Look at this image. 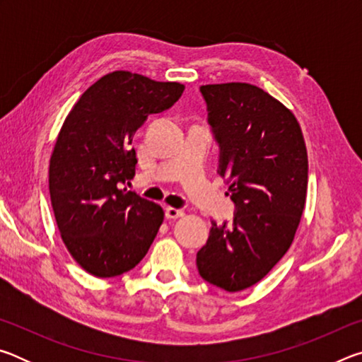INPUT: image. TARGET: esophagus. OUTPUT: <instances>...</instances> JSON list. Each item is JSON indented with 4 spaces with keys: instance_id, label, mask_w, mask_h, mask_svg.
Listing matches in <instances>:
<instances>
[{
    "instance_id": "esophagus-1",
    "label": "esophagus",
    "mask_w": 362,
    "mask_h": 362,
    "mask_svg": "<svg viewBox=\"0 0 362 362\" xmlns=\"http://www.w3.org/2000/svg\"><path fill=\"white\" fill-rule=\"evenodd\" d=\"M166 217L168 218H180L183 217V211L182 209H175V207H166Z\"/></svg>"
}]
</instances>
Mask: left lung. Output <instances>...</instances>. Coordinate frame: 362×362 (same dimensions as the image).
<instances>
[{"label":"left lung","mask_w":362,"mask_h":362,"mask_svg":"<svg viewBox=\"0 0 362 362\" xmlns=\"http://www.w3.org/2000/svg\"><path fill=\"white\" fill-rule=\"evenodd\" d=\"M199 93L235 216L230 223L212 220L196 267L207 283L238 292L267 276L291 247L305 207L308 156L296 116L263 89L226 83Z\"/></svg>","instance_id":"obj_1"}]
</instances>
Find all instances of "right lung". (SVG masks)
Here are the masks:
<instances>
[{
	"instance_id": "1",
	"label": "right lung",
	"mask_w": 362,
	"mask_h": 362,
	"mask_svg": "<svg viewBox=\"0 0 362 362\" xmlns=\"http://www.w3.org/2000/svg\"><path fill=\"white\" fill-rule=\"evenodd\" d=\"M183 89L137 73H108L79 97L60 129L49 166L54 216L73 259L97 278L136 267L163 223L161 206L119 187L136 175L134 134Z\"/></svg>"
}]
</instances>
